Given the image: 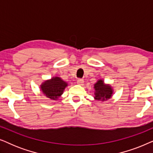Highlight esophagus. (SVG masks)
I'll return each instance as SVG.
<instances>
[{
    "label": "esophagus",
    "instance_id": "obj_1",
    "mask_svg": "<svg viewBox=\"0 0 153 153\" xmlns=\"http://www.w3.org/2000/svg\"><path fill=\"white\" fill-rule=\"evenodd\" d=\"M83 83H84V81H83V79H79L78 80H77V83H78L79 85H83Z\"/></svg>",
    "mask_w": 153,
    "mask_h": 153
}]
</instances>
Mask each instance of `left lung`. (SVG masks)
Instances as JSON below:
<instances>
[{"instance_id":"left-lung-1","label":"left lung","mask_w":153,"mask_h":153,"mask_svg":"<svg viewBox=\"0 0 153 153\" xmlns=\"http://www.w3.org/2000/svg\"><path fill=\"white\" fill-rule=\"evenodd\" d=\"M95 90V99L97 100H107L112 96L113 90L110 85L105 84L103 80H99L94 85Z\"/></svg>"}]
</instances>
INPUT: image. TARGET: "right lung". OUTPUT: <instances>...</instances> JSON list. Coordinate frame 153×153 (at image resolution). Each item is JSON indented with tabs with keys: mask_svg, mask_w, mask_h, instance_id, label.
<instances>
[{
	"mask_svg": "<svg viewBox=\"0 0 153 153\" xmlns=\"http://www.w3.org/2000/svg\"><path fill=\"white\" fill-rule=\"evenodd\" d=\"M66 86H68V83L62 81L60 77L56 76L42 83L40 88L46 97L56 100L61 96Z\"/></svg>",
	"mask_w": 153,
	"mask_h": 153,
	"instance_id": "right-lung-1",
	"label": "right lung"
}]
</instances>
